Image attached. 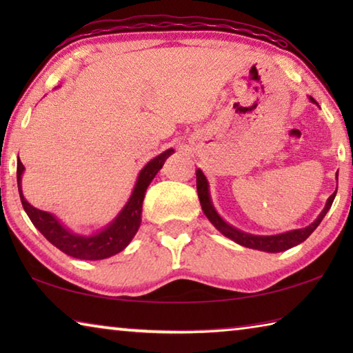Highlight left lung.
Here are the masks:
<instances>
[{
    "instance_id": "1",
    "label": "left lung",
    "mask_w": 353,
    "mask_h": 353,
    "mask_svg": "<svg viewBox=\"0 0 353 353\" xmlns=\"http://www.w3.org/2000/svg\"><path fill=\"white\" fill-rule=\"evenodd\" d=\"M310 101L314 104H318L312 97H310ZM336 181H338V172H336ZM196 188H198V196L201 201L202 212H204L208 221H210V223L216 227L221 234L227 238H230L232 241L240 244V246L263 250V252H271V254L283 252V250H288L291 248L297 246V244L305 241L307 238L316 230V227L321 224V221L324 219L327 212L330 210L334 196H336V190H334V193L327 199L324 210L319 213V216L316 218L310 225L303 227V229L283 232V234H279V235H252V234H248V232L236 229V227H234L229 223H225V221L219 216V213L216 212V208H214L212 198H210L208 181L204 176V172H202L201 170H196Z\"/></svg>"
}]
</instances>
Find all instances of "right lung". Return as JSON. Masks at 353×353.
<instances>
[{"label":"right lung","mask_w":353,"mask_h":353,"mask_svg":"<svg viewBox=\"0 0 353 353\" xmlns=\"http://www.w3.org/2000/svg\"><path fill=\"white\" fill-rule=\"evenodd\" d=\"M172 152H174V149H166L165 152L149 160L143 166L126 205L121 208V212L117 214L115 219H112V223L92 235L74 234L73 230L67 229L52 213L39 210V208L29 204L21 191V176L25 172V166H23L19 159V162H17V183H19L23 208H25L29 219L37 227L40 234L51 244H54L57 249H61L62 252L81 260L109 259V256L126 249L128 244L132 241V238L135 236L141 224L143 199H145V193L149 183L152 182L155 174L162 170L165 160Z\"/></svg>","instance_id":"right-lung-1"}]
</instances>
